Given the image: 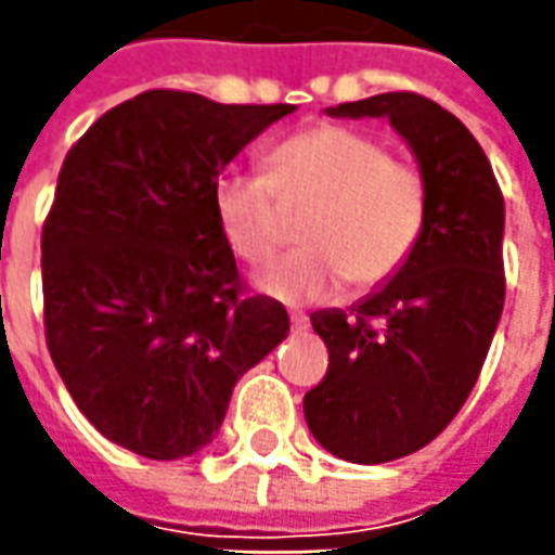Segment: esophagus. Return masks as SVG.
<instances>
[{
    "mask_svg": "<svg viewBox=\"0 0 555 555\" xmlns=\"http://www.w3.org/2000/svg\"><path fill=\"white\" fill-rule=\"evenodd\" d=\"M291 326H294L297 333H302V330H309V318L302 312H291Z\"/></svg>",
    "mask_w": 555,
    "mask_h": 555,
    "instance_id": "esophagus-1",
    "label": "esophagus"
}]
</instances>
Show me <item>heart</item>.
Listing matches in <instances>:
<instances>
[{"mask_svg":"<svg viewBox=\"0 0 555 555\" xmlns=\"http://www.w3.org/2000/svg\"><path fill=\"white\" fill-rule=\"evenodd\" d=\"M267 175L222 171L210 186L219 231L246 264H264L285 241L282 207L314 205L297 253L267 267L258 285L285 302L321 300L348 279L386 285L416 253L428 222V181L380 137L350 125H314L267 154Z\"/></svg>","mask_w":555,"mask_h":555,"instance_id":"obj_1","label":"heart"}]
</instances>
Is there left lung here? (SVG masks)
<instances>
[{"instance_id":"obj_1","label":"left lung","mask_w":555,"mask_h":555,"mask_svg":"<svg viewBox=\"0 0 555 555\" xmlns=\"http://www.w3.org/2000/svg\"><path fill=\"white\" fill-rule=\"evenodd\" d=\"M326 115L389 118L428 181L408 264L350 312L312 314L330 369L302 398L309 430L341 461L386 464L428 446L476 386L505 302V202L476 137L440 103L389 91Z\"/></svg>"}]
</instances>
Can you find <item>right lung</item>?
I'll return each instance as SVG.
<instances>
[{"label":"right lung","instance_id":"obj_1","mask_svg":"<svg viewBox=\"0 0 555 555\" xmlns=\"http://www.w3.org/2000/svg\"><path fill=\"white\" fill-rule=\"evenodd\" d=\"M291 103L154 89L67 151L41 234L47 348L106 440L178 461L217 437L231 389L291 321L243 294L210 186Z\"/></svg>","mask_w":555,"mask_h":555}]
</instances>
